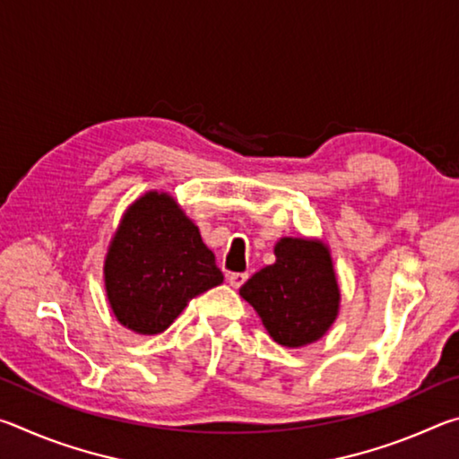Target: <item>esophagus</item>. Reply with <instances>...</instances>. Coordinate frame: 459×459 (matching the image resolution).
<instances>
[{
    "instance_id": "esophagus-1",
    "label": "esophagus",
    "mask_w": 459,
    "mask_h": 459,
    "mask_svg": "<svg viewBox=\"0 0 459 459\" xmlns=\"http://www.w3.org/2000/svg\"><path fill=\"white\" fill-rule=\"evenodd\" d=\"M247 277H248L247 273H229V275H227L229 283H230L232 287H235V290H238V287L247 281Z\"/></svg>"
}]
</instances>
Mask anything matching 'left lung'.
Returning <instances> with one entry per match:
<instances>
[{
	"label": "left lung",
	"mask_w": 459,
	"mask_h": 459,
	"mask_svg": "<svg viewBox=\"0 0 459 459\" xmlns=\"http://www.w3.org/2000/svg\"><path fill=\"white\" fill-rule=\"evenodd\" d=\"M238 293L259 314L269 336L287 348L320 340L340 307L330 251L317 238L283 237L275 245L273 265L257 271Z\"/></svg>",
	"instance_id": "1"
}]
</instances>
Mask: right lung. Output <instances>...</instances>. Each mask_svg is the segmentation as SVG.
<instances>
[{
	"label": "right lung",
	"instance_id": "add662e5",
	"mask_svg": "<svg viewBox=\"0 0 459 459\" xmlns=\"http://www.w3.org/2000/svg\"><path fill=\"white\" fill-rule=\"evenodd\" d=\"M115 317L137 333H160L188 301L222 283L214 253L166 192H145L119 222L105 257Z\"/></svg>",
	"mask_w": 459,
	"mask_h": 459
}]
</instances>
